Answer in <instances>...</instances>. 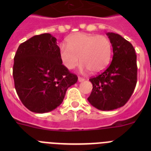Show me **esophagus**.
Returning <instances> with one entry per match:
<instances>
[{"instance_id":"esophagus-1","label":"esophagus","mask_w":151,"mask_h":151,"mask_svg":"<svg viewBox=\"0 0 151 151\" xmlns=\"http://www.w3.org/2000/svg\"><path fill=\"white\" fill-rule=\"evenodd\" d=\"M85 78H82V77H78V81L79 82H84V81H85Z\"/></svg>"}]
</instances>
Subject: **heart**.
Here are the masks:
<instances>
[{"mask_svg": "<svg viewBox=\"0 0 151 151\" xmlns=\"http://www.w3.org/2000/svg\"><path fill=\"white\" fill-rule=\"evenodd\" d=\"M66 46L60 48V57L68 69L76 67L80 63L82 70L98 73L106 69L112 57V45L104 35L78 32L66 39Z\"/></svg>", "mask_w": 151, "mask_h": 151, "instance_id": "heart-1", "label": "heart"}]
</instances>
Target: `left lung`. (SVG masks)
<instances>
[{
    "label": "left lung",
    "instance_id": "8db88e82",
    "mask_svg": "<svg viewBox=\"0 0 151 151\" xmlns=\"http://www.w3.org/2000/svg\"><path fill=\"white\" fill-rule=\"evenodd\" d=\"M106 35L113 47V60L109 67L89 79L93 85L88 101L100 110H113L124 106L137 83V56L132 45L113 32Z\"/></svg>",
    "mask_w": 151,
    "mask_h": 151
}]
</instances>
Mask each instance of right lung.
<instances>
[{"instance_id": "right-lung-1", "label": "right lung", "mask_w": 151, "mask_h": 151, "mask_svg": "<svg viewBox=\"0 0 151 151\" xmlns=\"http://www.w3.org/2000/svg\"><path fill=\"white\" fill-rule=\"evenodd\" d=\"M57 44L49 33L35 35L19 46L14 57L16 91L24 106L34 113L55 110L78 80L62 64Z\"/></svg>"}]
</instances>
